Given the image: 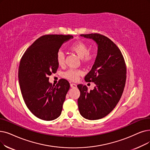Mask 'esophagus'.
<instances>
[{"label":"esophagus","instance_id":"obj_1","mask_svg":"<svg viewBox=\"0 0 150 150\" xmlns=\"http://www.w3.org/2000/svg\"><path fill=\"white\" fill-rule=\"evenodd\" d=\"M70 87L71 88H77V85L76 84H74V83H71L70 84Z\"/></svg>","mask_w":150,"mask_h":150}]
</instances>
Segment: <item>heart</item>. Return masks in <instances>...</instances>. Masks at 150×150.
Returning <instances> with one entry per match:
<instances>
[{"label": "heart", "mask_w": 150, "mask_h": 150, "mask_svg": "<svg viewBox=\"0 0 150 150\" xmlns=\"http://www.w3.org/2000/svg\"><path fill=\"white\" fill-rule=\"evenodd\" d=\"M71 51L75 53L77 56L82 58L83 62H89L92 61L95 57V54L93 52L89 51L88 45L83 42L79 41L74 43L70 47ZM56 59L58 65L63 66L65 62V56L62 51H59L56 55ZM82 74V71L80 70L70 69L64 74V76L66 79L76 81L79 76Z\"/></svg>", "instance_id": "b5f03b06"}]
</instances>
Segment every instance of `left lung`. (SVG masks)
<instances>
[{"label":"left lung","instance_id":"obj_1","mask_svg":"<svg viewBox=\"0 0 150 150\" xmlns=\"http://www.w3.org/2000/svg\"><path fill=\"white\" fill-rule=\"evenodd\" d=\"M80 36L96 43L97 54L92 69L84 77L96 86L88 91L86 86H77L80 91L78 105L83 118L99 120L111 112L120 100L126 80V64L120 50L108 37L99 34Z\"/></svg>","mask_w":150,"mask_h":150}]
</instances>
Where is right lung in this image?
Returning a JSON list of instances; mask_svg holds the SVG:
<instances>
[{"label": "right lung", "instance_id": "1", "mask_svg": "<svg viewBox=\"0 0 150 150\" xmlns=\"http://www.w3.org/2000/svg\"><path fill=\"white\" fill-rule=\"evenodd\" d=\"M70 35H45L32 43L23 54L18 69V80L24 101L37 118L52 121L59 117L66 94L69 81L61 79L56 86L49 76L59 67L56 55Z\"/></svg>", "mask_w": 150, "mask_h": 150}]
</instances>
